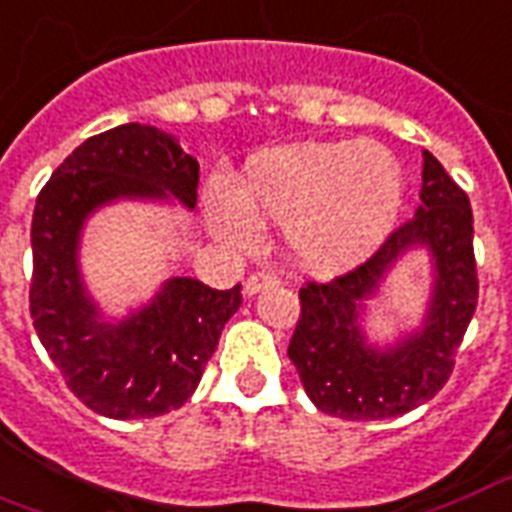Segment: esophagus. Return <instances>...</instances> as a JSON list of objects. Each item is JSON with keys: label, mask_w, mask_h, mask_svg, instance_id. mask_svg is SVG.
<instances>
[{"label": "esophagus", "mask_w": 512, "mask_h": 512, "mask_svg": "<svg viewBox=\"0 0 512 512\" xmlns=\"http://www.w3.org/2000/svg\"><path fill=\"white\" fill-rule=\"evenodd\" d=\"M276 282H279V276L273 271H255L249 273L247 284H244V292H247V295H257V292L268 290V287H273Z\"/></svg>", "instance_id": "1"}]
</instances>
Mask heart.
<instances>
[{
    "instance_id": "1",
    "label": "heart",
    "mask_w": 512,
    "mask_h": 512,
    "mask_svg": "<svg viewBox=\"0 0 512 512\" xmlns=\"http://www.w3.org/2000/svg\"><path fill=\"white\" fill-rule=\"evenodd\" d=\"M400 163L376 142L298 144L260 152L244 187L212 182L206 214L233 247L252 244L260 220L282 225L292 260L311 273L362 263L389 236L403 209Z\"/></svg>"
}]
</instances>
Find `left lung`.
Segmentation results:
<instances>
[{"label":"left lung","mask_w":512,"mask_h":512,"mask_svg":"<svg viewBox=\"0 0 512 512\" xmlns=\"http://www.w3.org/2000/svg\"><path fill=\"white\" fill-rule=\"evenodd\" d=\"M421 204L411 220L360 268L300 290V319L290 341L292 365L319 411L349 421L403 416L438 395L478 306L470 198L432 152L424 150ZM413 248L433 263L428 317L419 331L378 347L361 330L367 300Z\"/></svg>","instance_id":"left-lung-1"}]
</instances>
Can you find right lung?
Segmentation results:
<instances>
[{"mask_svg":"<svg viewBox=\"0 0 512 512\" xmlns=\"http://www.w3.org/2000/svg\"><path fill=\"white\" fill-rule=\"evenodd\" d=\"M198 198V161L171 134L126 123L85 139L37 195L31 220L29 308L39 341L74 397L107 419H150L187 403L220 333L241 306V284L212 290L174 276L150 303L107 319L80 271L85 222L115 201Z\"/></svg>","mask_w":512,"mask_h":512,"instance_id":"right-lung-1","label":"right lung"}]
</instances>
